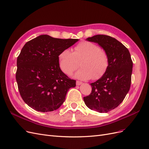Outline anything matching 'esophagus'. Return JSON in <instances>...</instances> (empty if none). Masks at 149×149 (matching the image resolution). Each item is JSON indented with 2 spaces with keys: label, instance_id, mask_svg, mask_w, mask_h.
<instances>
[{
  "label": "esophagus",
  "instance_id": "1",
  "mask_svg": "<svg viewBox=\"0 0 149 149\" xmlns=\"http://www.w3.org/2000/svg\"><path fill=\"white\" fill-rule=\"evenodd\" d=\"M81 84H82V82H81V81H76V85H81Z\"/></svg>",
  "mask_w": 149,
  "mask_h": 149
}]
</instances>
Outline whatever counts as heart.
Masks as SVG:
<instances>
[{"label":"heart","instance_id":"obj_1","mask_svg":"<svg viewBox=\"0 0 149 149\" xmlns=\"http://www.w3.org/2000/svg\"><path fill=\"white\" fill-rule=\"evenodd\" d=\"M81 67L75 77L81 80L100 79L106 73L109 67V57L107 52L100 49L99 46L90 41H81L77 45L71 52L69 49L62 50L58 56L61 70L66 75L70 74Z\"/></svg>","mask_w":149,"mask_h":149}]
</instances>
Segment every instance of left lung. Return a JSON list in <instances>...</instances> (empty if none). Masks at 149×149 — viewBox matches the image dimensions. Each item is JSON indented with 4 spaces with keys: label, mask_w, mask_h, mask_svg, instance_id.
Returning a JSON list of instances; mask_svg holds the SVG:
<instances>
[{
    "label": "left lung",
    "mask_w": 149,
    "mask_h": 149,
    "mask_svg": "<svg viewBox=\"0 0 149 149\" xmlns=\"http://www.w3.org/2000/svg\"><path fill=\"white\" fill-rule=\"evenodd\" d=\"M87 40L103 47L108 55L109 63L106 73L90 84L92 92L84 100L90 109L107 113L122 103L130 89L132 61L127 47L111 36L98 35Z\"/></svg>",
    "instance_id": "8db88e82"
}]
</instances>
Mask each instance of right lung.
I'll use <instances>...</instances> for the list:
<instances>
[{"instance_id": "1", "label": "right lung", "mask_w": 149, "mask_h": 149, "mask_svg": "<svg viewBox=\"0 0 149 149\" xmlns=\"http://www.w3.org/2000/svg\"><path fill=\"white\" fill-rule=\"evenodd\" d=\"M78 39H59L42 35L28 41L17 57L16 80L25 103L38 111L58 109L76 80L61 70L58 56Z\"/></svg>"}]
</instances>
